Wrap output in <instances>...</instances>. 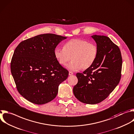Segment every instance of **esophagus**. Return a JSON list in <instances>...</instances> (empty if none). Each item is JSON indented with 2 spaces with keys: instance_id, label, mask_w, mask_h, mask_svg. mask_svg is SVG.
Segmentation results:
<instances>
[{
  "instance_id": "1",
  "label": "esophagus",
  "mask_w": 134,
  "mask_h": 134,
  "mask_svg": "<svg viewBox=\"0 0 134 134\" xmlns=\"http://www.w3.org/2000/svg\"><path fill=\"white\" fill-rule=\"evenodd\" d=\"M73 74H74V73H73L72 72H71V71H69V76L72 75H73Z\"/></svg>"
}]
</instances>
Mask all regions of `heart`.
I'll return each instance as SVG.
<instances>
[{
  "label": "heart",
  "mask_w": 134,
  "mask_h": 134,
  "mask_svg": "<svg viewBox=\"0 0 134 134\" xmlns=\"http://www.w3.org/2000/svg\"><path fill=\"white\" fill-rule=\"evenodd\" d=\"M55 58L62 65H67L71 71H77L81 68L87 69L95 62L98 48L95 44L80 39H72L65 43L64 48H56L54 51Z\"/></svg>",
  "instance_id": "obj_1"
}]
</instances>
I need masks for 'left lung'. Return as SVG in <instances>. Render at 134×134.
<instances>
[{
  "label": "left lung",
  "instance_id": "1",
  "mask_svg": "<svg viewBox=\"0 0 134 134\" xmlns=\"http://www.w3.org/2000/svg\"><path fill=\"white\" fill-rule=\"evenodd\" d=\"M92 37L97 43V58L83 73H77L78 82L73 88L76 98L87 104H98L109 95L119 82L122 67L120 51L109 37Z\"/></svg>",
  "mask_w": 134,
  "mask_h": 134
}]
</instances>
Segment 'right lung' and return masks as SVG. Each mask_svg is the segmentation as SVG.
<instances>
[{"label":"right lung","instance_id":"obj_1","mask_svg":"<svg viewBox=\"0 0 134 134\" xmlns=\"http://www.w3.org/2000/svg\"><path fill=\"white\" fill-rule=\"evenodd\" d=\"M67 37L53 34L39 35L21 41L15 49L10 69L19 93L29 102L46 104L57 96L58 86L68 71L58 63L54 51Z\"/></svg>","mask_w":134,"mask_h":134}]
</instances>
